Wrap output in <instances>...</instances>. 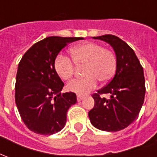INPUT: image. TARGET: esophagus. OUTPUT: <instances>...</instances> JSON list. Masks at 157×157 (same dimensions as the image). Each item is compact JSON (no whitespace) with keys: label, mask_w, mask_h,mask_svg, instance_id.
<instances>
[{"label":"esophagus","mask_w":157,"mask_h":157,"mask_svg":"<svg viewBox=\"0 0 157 157\" xmlns=\"http://www.w3.org/2000/svg\"><path fill=\"white\" fill-rule=\"evenodd\" d=\"M83 99V96L77 95V100H78V102H80V101H82Z\"/></svg>","instance_id":"obj_1"}]
</instances>
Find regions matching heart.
<instances>
[{
	"label": "heart",
	"mask_w": 157,
	"mask_h": 157,
	"mask_svg": "<svg viewBox=\"0 0 157 157\" xmlns=\"http://www.w3.org/2000/svg\"><path fill=\"white\" fill-rule=\"evenodd\" d=\"M70 53L75 64L78 67L85 66L83 76L86 78L68 83V91L85 95L97 87V80L107 83L114 77L117 60L115 53L110 50L97 43L86 42L72 48ZM54 68L58 76L66 81L73 78L75 71L74 63L63 54H58L55 58Z\"/></svg>",
	"instance_id": "b5f03b06"
}]
</instances>
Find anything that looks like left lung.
<instances>
[{
	"instance_id": "8db88e82",
	"label": "left lung",
	"mask_w": 157,
	"mask_h": 157,
	"mask_svg": "<svg viewBox=\"0 0 157 157\" xmlns=\"http://www.w3.org/2000/svg\"><path fill=\"white\" fill-rule=\"evenodd\" d=\"M92 38L111 46L117 67L111 81L93 95L94 106L89 112V117L99 130L119 131L136 119L142 107L146 94L143 67L133 49L118 36L103 35ZM103 93H109L111 99L100 97Z\"/></svg>"
}]
</instances>
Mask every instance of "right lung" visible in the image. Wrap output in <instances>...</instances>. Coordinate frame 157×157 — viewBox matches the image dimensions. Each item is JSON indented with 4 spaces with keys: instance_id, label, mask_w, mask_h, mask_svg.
<instances>
[{
    "instance_id": "right-lung-1",
    "label": "right lung",
    "mask_w": 157,
    "mask_h": 157,
    "mask_svg": "<svg viewBox=\"0 0 157 157\" xmlns=\"http://www.w3.org/2000/svg\"><path fill=\"white\" fill-rule=\"evenodd\" d=\"M83 37L48 36L27 50L18 64L15 100L21 120L30 130L52 135L65 126L67 112L77 103L74 93L61 94L64 83L54 61L67 43Z\"/></svg>"
}]
</instances>
